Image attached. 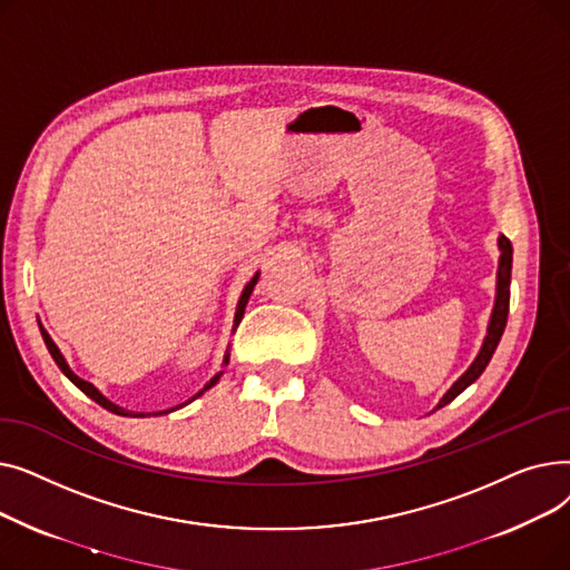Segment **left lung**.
<instances>
[{
	"instance_id": "left-lung-1",
	"label": "left lung",
	"mask_w": 570,
	"mask_h": 570,
	"mask_svg": "<svg viewBox=\"0 0 570 570\" xmlns=\"http://www.w3.org/2000/svg\"><path fill=\"white\" fill-rule=\"evenodd\" d=\"M499 252H501V256H499V269H497V297H494V309H492V316L488 323V335L483 340L481 351H478V355H475V361L471 363V367L453 383L451 391L441 397L436 409L451 404L462 391H466V387L485 372L490 357L497 351L499 340L503 335V327L508 321V305H511V267H513V245L505 235H499Z\"/></svg>"
}]
</instances>
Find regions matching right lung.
<instances>
[{
    "label": "right lung",
    "mask_w": 570,
    "mask_h": 570,
    "mask_svg": "<svg viewBox=\"0 0 570 570\" xmlns=\"http://www.w3.org/2000/svg\"><path fill=\"white\" fill-rule=\"evenodd\" d=\"M258 275L261 273H256L254 277H252V282L245 286V291H243V295H239V301H237V309H235V321H233V331H235V327L239 325V321H243V316H245V307H247V303H249V295H252V291H254V286H256V282H258ZM41 327V335H43V342H46V346H48V351H50V355H52V361L57 363V367L59 370H62L65 372V376L76 385V387H80V391L89 397V400H95L99 406H104V409H108L110 413H115V415H134V417H142V415H149V413H134V411H127V409H122V406H117V404H112L110 400H106L99 391H97V387L92 385V383H89V381H85V379H80L78 374H73L71 372V367L67 365V361H65V355L62 353H59V348H57V344L50 340V335L46 333V327L43 325H39ZM224 365H228V353L224 355ZM219 376H222V372L217 374V376H213V379H209L207 383H205V387H203V391H198L189 402H194L196 397H200L205 391H209V387H213L217 381H219ZM189 402H185V404H189ZM185 404H179V406H185ZM179 406H173V409H166V411H157L155 415H161V413H170V411H175V409H179Z\"/></svg>",
    "instance_id": "1"
}]
</instances>
